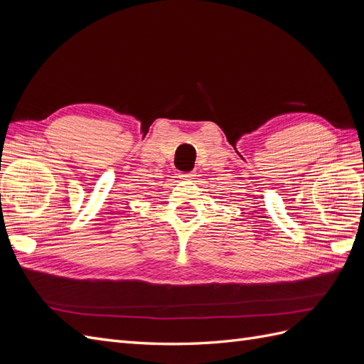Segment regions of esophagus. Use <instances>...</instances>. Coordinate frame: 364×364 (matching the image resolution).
Instances as JSON below:
<instances>
[{"label":"esophagus","instance_id":"obj_1","mask_svg":"<svg viewBox=\"0 0 364 364\" xmlns=\"http://www.w3.org/2000/svg\"><path fill=\"white\" fill-rule=\"evenodd\" d=\"M179 178L185 179V181H191L194 178V173L193 171H181L179 173Z\"/></svg>","mask_w":364,"mask_h":364}]
</instances>
